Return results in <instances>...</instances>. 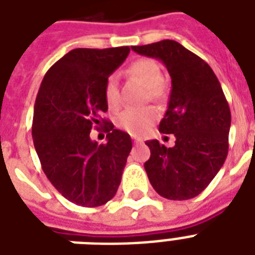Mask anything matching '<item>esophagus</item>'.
Listing matches in <instances>:
<instances>
[{
    "label": "esophagus",
    "instance_id": "esophagus-1",
    "mask_svg": "<svg viewBox=\"0 0 255 255\" xmlns=\"http://www.w3.org/2000/svg\"><path fill=\"white\" fill-rule=\"evenodd\" d=\"M133 143H135V144H141V143H143V140L139 139V137H133Z\"/></svg>",
    "mask_w": 255,
    "mask_h": 255
}]
</instances>
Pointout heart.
Returning a JSON list of instances; mask_svg holds the SVG:
<instances>
[{"label": "heart", "instance_id": "b5f03b06", "mask_svg": "<svg viewBox=\"0 0 255 255\" xmlns=\"http://www.w3.org/2000/svg\"><path fill=\"white\" fill-rule=\"evenodd\" d=\"M128 74L136 78L140 83L148 88V96L151 100L163 99L165 88L163 85V70L155 59L143 58L137 59L128 67ZM104 99L110 110H118L120 106V94L118 79L110 75L104 86ZM157 120V111L152 107L128 108L120 112L116 118V126L132 136L145 135Z\"/></svg>", "mask_w": 255, "mask_h": 255}]
</instances>
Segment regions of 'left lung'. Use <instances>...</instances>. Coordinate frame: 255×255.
<instances>
[{
    "label": "left lung",
    "mask_w": 255,
    "mask_h": 255,
    "mask_svg": "<svg viewBox=\"0 0 255 255\" xmlns=\"http://www.w3.org/2000/svg\"><path fill=\"white\" fill-rule=\"evenodd\" d=\"M157 58L172 79L161 133H173L174 147L149 140L151 157L144 163L153 189L168 200H189L201 193L225 163L232 115L216 74L204 59L178 42L164 39L132 46Z\"/></svg>",
    "instance_id": "left-lung-1"
}]
</instances>
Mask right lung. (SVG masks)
Masks as SVG:
<instances>
[{
  "label": "right lung",
  "mask_w": 255,
  "mask_h": 255,
  "mask_svg": "<svg viewBox=\"0 0 255 255\" xmlns=\"http://www.w3.org/2000/svg\"><path fill=\"white\" fill-rule=\"evenodd\" d=\"M129 50L128 46L71 50L50 67L38 91L34 147L54 188L77 205H104L122 181L131 137L102 115L108 110L106 81ZM103 125L109 141L99 146L89 132Z\"/></svg>",
  "instance_id": "obj_1"
}]
</instances>
